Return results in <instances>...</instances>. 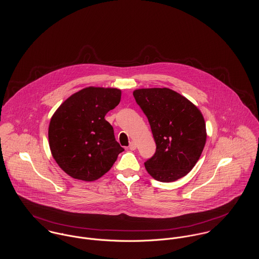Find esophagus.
<instances>
[{
  "instance_id": "34e87169",
  "label": "esophagus",
  "mask_w": 259,
  "mask_h": 259,
  "mask_svg": "<svg viewBox=\"0 0 259 259\" xmlns=\"http://www.w3.org/2000/svg\"><path fill=\"white\" fill-rule=\"evenodd\" d=\"M128 148H130L131 150H135V149L137 148V144H136L135 142H131V143H130V146H128Z\"/></svg>"
}]
</instances>
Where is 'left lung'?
Returning <instances> with one entry per match:
<instances>
[{"instance_id":"left-lung-1","label":"left lung","mask_w":259,"mask_h":259,"mask_svg":"<svg viewBox=\"0 0 259 259\" xmlns=\"http://www.w3.org/2000/svg\"><path fill=\"white\" fill-rule=\"evenodd\" d=\"M134 97L148 117L156 145L155 153L145 162L148 174L161 183L182 179L193 168L205 146L202 113L167 88L139 89Z\"/></svg>"}]
</instances>
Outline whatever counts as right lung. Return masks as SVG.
<instances>
[{
	"mask_svg": "<svg viewBox=\"0 0 259 259\" xmlns=\"http://www.w3.org/2000/svg\"><path fill=\"white\" fill-rule=\"evenodd\" d=\"M120 96L117 89L89 87L72 95L53 114L49 125L51 152L70 177L97 181L124 150L105 119L119 104Z\"/></svg>",
	"mask_w": 259,
	"mask_h": 259,
	"instance_id": "right-lung-1",
	"label": "right lung"
}]
</instances>
